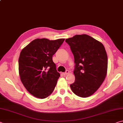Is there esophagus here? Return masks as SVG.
<instances>
[{
	"mask_svg": "<svg viewBox=\"0 0 123 123\" xmlns=\"http://www.w3.org/2000/svg\"><path fill=\"white\" fill-rule=\"evenodd\" d=\"M69 73V70H67L65 73H63V74L64 75H67V74H68Z\"/></svg>",
	"mask_w": 123,
	"mask_h": 123,
	"instance_id": "1",
	"label": "esophagus"
}]
</instances>
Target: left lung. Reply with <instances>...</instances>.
Returning <instances> with one entry per match:
<instances>
[{
    "mask_svg": "<svg viewBox=\"0 0 123 123\" xmlns=\"http://www.w3.org/2000/svg\"><path fill=\"white\" fill-rule=\"evenodd\" d=\"M74 55V82L70 85L75 94L91 96L106 76L107 56L103 44L88 35H76L66 39Z\"/></svg>",
    "mask_w": 123,
    "mask_h": 123,
    "instance_id": "1",
    "label": "left lung"
}]
</instances>
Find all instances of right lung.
Masks as SVG:
<instances>
[{"mask_svg":"<svg viewBox=\"0 0 123 123\" xmlns=\"http://www.w3.org/2000/svg\"><path fill=\"white\" fill-rule=\"evenodd\" d=\"M64 41V38L35 39L20 52L18 60L20 80L34 97L44 99L54 91L60 74L52 58Z\"/></svg>","mask_w":123,"mask_h":123,"instance_id":"obj_1","label":"right lung"}]
</instances>
